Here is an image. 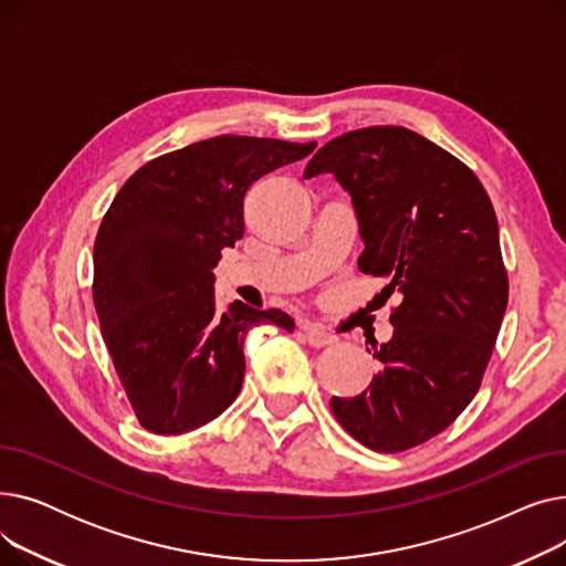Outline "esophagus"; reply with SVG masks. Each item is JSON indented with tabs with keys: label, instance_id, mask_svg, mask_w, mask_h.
Segmentation results:
<instances>
[{
	"label": "esophagus",
	"instance_id": "esophagus-1",
	"mask_svg": "<svg viewBox=\"0 0 566 566\" xmlns=\"http://www.w3.org/2000/svg\"><path fill=\"white\" fill-rule=\"evenodd\" d=\"M305 339H307L312 346H316V348L331 346V344H335V342H337V337H335V335L325 333V331H321V328H305Z\"/></svg>",
	"mask_w": 566,
	"mask_h": 566
}]
</instances>
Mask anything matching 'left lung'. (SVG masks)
Listing matches in <instances>:
<instances>
[{"mask_svg": "<svg viewBox=\"0 0 566 566\" xmlns=\"http://www.w3.org/2000/svg\"><path fill=\"white\" fill-rule=\"evenodd\" d=\"M333 174L350 195L360 271L401 293L392 339L374 348L369 388L333 397L339 424L365 448L406 452L448 429L478 395L507 310L493 203L459 158L401 126L344 133L305 178Z\"/></svg>", "mask_w": 566, "mask_h": 566, "instance_id": "obj_1", "label": "left lung"}]
</instances>
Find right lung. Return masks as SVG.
<instances>
[{
	"mask_svg": "<svg viewBox=\"0 0 566 566\" xmlns=\"http://www.w3.org/2000/svg\"><path fill=\"white\" fill-rule=\"evenodd\" d=\"M316 142L220 135L139 167L116 192L94 243V305L139 424L158 436L216 420L241 392L245 335L293 333L280 310H220L213 268L243 238V199L263 174Z\"/></svg>",
	"mask_w": 566,
	"mask_h": 566,
	"instance_id": "add662e5",
	"label": "right lung"
}]
</instances>
